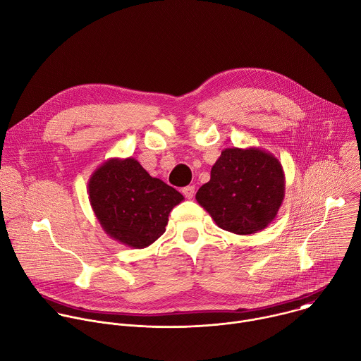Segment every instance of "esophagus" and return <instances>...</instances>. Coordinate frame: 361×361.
I'll return each mask as SVG.
<instances>
[{
  "instance_id": "1",
  "label": "esophagus",
  "mask_w": 361,
  "mask_h": 361,
  "mask_svg": "<svg viewBox=\"0 0 361 361\" xmlns=\"http://www.w3.org/2000/svg\"><path fill=\"white\" fill-rule=\"evenodd\" d=\"M194 192H195V187L194 185H187L183 188V194L187 200H191L194 197Z\"/></svg>"
}]
</instances>
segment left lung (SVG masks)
Listing matches in <instances>:
<instances>
[{
	"mask_svg": "<svg viewBox=\"0 0 361 361\" xmlns=\"http://www.w3.org/2000/svg\"><path fill=\"white\" fill-rule=\"evenodd\" d=\"M283 198V167L259 147L222 150L209 181L195 195L219 228L236 235L265 229L276 218Z\"/></svg>",
	"mask_w": 361,
	"mask_h": 361,
	"instance_id": "obj_1",
	"label": "left lung"
}]
</instances>
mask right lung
Returning a JSON list of instances; mask_svg holds the SVG:
<instances>
[{
    "mask_svg": "<svg viewBox=\"0 0 361 361\" xmlns=\"http://www.w3.org/2000/svg\"><path fill=\"white\" fill-rule=\"evenodd\" d=\"M87 194L103 231L135 250L157 241L166 232L169 214L184 200L133 157H113L100 164L90 174Z\"/></svg>",
    "mask_w": 361,
    "mask_h": 361,
    "instance_id": "add662e5",
    "label": "right lung"
}]
</instances>
